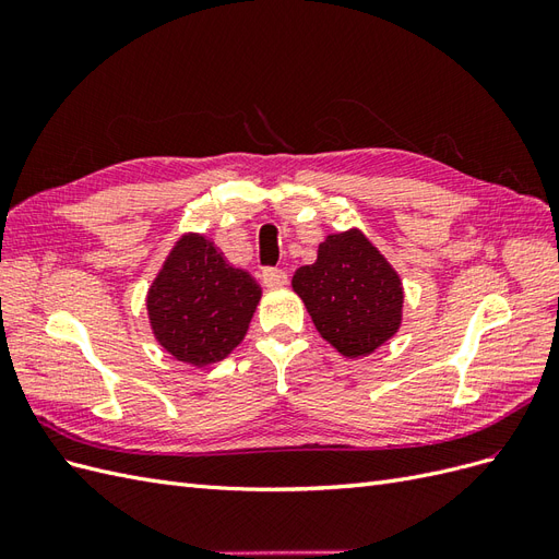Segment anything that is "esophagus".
I'll return each mask as SVG.
<instances>
[{"label":"esophagus","mask_w":559,"mask_h":559,"mask_svg":"<svg viewBox=\"0 0 559 559\" xmlns=\"http://www.w3.org/2000/svg\"><path fill=\"white\" fill-rule=\"evenodd\" d=\"M261 280H263V284L267 286V289H277V286L286 284L289 275H286L284 270H280V267H265L263 273H261Z\"/></svg>","instance_id":"34e87169"}]
</instances>
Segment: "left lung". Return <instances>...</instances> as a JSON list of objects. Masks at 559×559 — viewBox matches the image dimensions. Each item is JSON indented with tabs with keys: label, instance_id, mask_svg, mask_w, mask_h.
<instances>
[{
	"label": "left lung",
	"instance_id": "obj_1",
	"mask_svg": "<svg viewBox=\"0 0 559 559\" xmlns=\"http://www.w3.org/2000/svg\"><path fill=\"white\" fill-rule=\"evenodd\" d=\"M292 286L319 335L347 359L368 357L401 329V277L359 228L326 235Z\"/></svg>",
	"mask_w": 559,
	"mask_h": 559
}]
</instances>
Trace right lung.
<instances>
[{"label": "right lung", "instance_id": "add662e5", "mask_svg": "<svg viewBox=\"0 0 559 559\" xmlns=\"http://www.w3.org/2000/svg\"><path fill=\"white\" fill-rule=\"evenodd\" d=\"M261 300L247 270L226 261L200 233H186L167 253L146 294L148 324L177 361L205 368L242 343Z\"/></svg>", "mask_w": 559, "mask_h": 559}]
</instances>
